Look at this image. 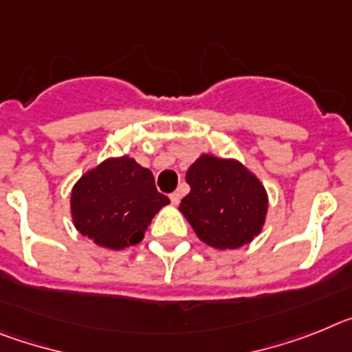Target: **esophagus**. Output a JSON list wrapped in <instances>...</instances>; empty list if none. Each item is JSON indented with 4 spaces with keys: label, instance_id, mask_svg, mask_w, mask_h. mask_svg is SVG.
Wrapping results in <instances>:
<instances>
[{
    "label": "esophagus",
    "instance_id": "1",
    "mask_svg": "<svg viewBox=\"0 0 352 352\" xmlns=\"http://www.w3.org/2000/svg\"><path fill=\"white\" fill-rule=\"evenodd\" d=\"M180 198H182V193H180V191H173V193L170 195V200H172L173 206H179Z\"/></svg>",
    "mask_w": 352,
    "mask_h": 352
}]
</instances>
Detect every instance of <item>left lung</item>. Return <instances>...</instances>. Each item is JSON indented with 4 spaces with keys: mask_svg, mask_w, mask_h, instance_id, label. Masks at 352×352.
I'll return each instance as SVG.
<instances>
[{
    "mask_svg": "<svg viewBox=\"0 0 352 352\" xmlns=\"http://www.w3.org/2000/svg\"><path fill=\"white\" fill-rule=\"evenodd\" d=\"M186 182L191 191L179 209L204 243L218 250H235L261 234L267 195L243 164L201 155L189 166Z\"/></svg>",
    "mask_w": 352,
    "mask_h": 352,
    "instance_id": "left-lung-1",
    "label": "left lung"
}]
</instances>
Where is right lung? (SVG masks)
I'll return each instance as SVG.
<instances>
[{
    "label": "right lung",
    "instance_id": "right-lung-1",
    "mask_svg": "<svg viewBox=\"0 0 352 352\" xmlns=\"http://www.w3.org/2000/svg\"><path fill=\"white\" fill-rule=\"evenodd\" d=\"M168 197L155 189L151 170L134 159H108L85 173L72 189L74 225L102 248L122 250L138 244Z\"/></svg>",
    "mask_w": 352,
    "mask_h": 352
}]
</instances>
